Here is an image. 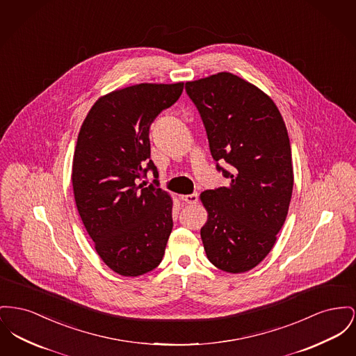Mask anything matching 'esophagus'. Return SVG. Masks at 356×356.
<instances>
[{
    "mask_svg": "<svg viewBox=\"0 0 356 356\" xmlns=\"http://www.w3.org/2000/svg\"><path fill=\"white\" fill-rule=\"evenodd\" d=\"M199 199V195L195 192V193H191V195H180V200L188 203V204H195Z\"/></svg>",
    "mask_w": 356,
    "mask_h": 356,
    "instance_id": "34e87169",
    "label": "esophagus"
}]
</instances>
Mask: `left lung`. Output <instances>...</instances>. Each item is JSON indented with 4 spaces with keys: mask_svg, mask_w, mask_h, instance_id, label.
<instances>
[{
    "mask_svg": "<svg viewBox=\"0 0 356 356\" xmlns=\"http://www.w3.org/2000/svg\"><path fill=\"white\" fill-rule=\"evenodd\" d=\"M213 160L230 170L227 187L202 192L209 212L200 230L207 258L227 273L249 272L270 252L293 191L292 150L280 110L257 86L218 72L186 83Z\"/></svg>",
    "mask_w": 356,
    "mask_h": 356,
    "instance_id": "1",
    "label": "left lung"
}]
</instances>
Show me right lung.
Returning a JSON list of instances; mask_svg holds the SVG:
<instances>
[{"mask_svg":"<svg viewBox=\"0 0 356 356\" xmlns=\"http://www.w3.org/2000/svg\"><path fill=\"white\" fill-rule=\"evenodd\" d=\"M184 83H140L111 91L90 108L72 160V188L84 227L106 265L121 275L156 269L173 227L172 197L138 180L152 170L149 127ZM156 181V180H154Z\"/></svg>","mask_w":356,"mask_h":356,"instance_id":"right-lung-1","label":"right lung"}]
</instances>
